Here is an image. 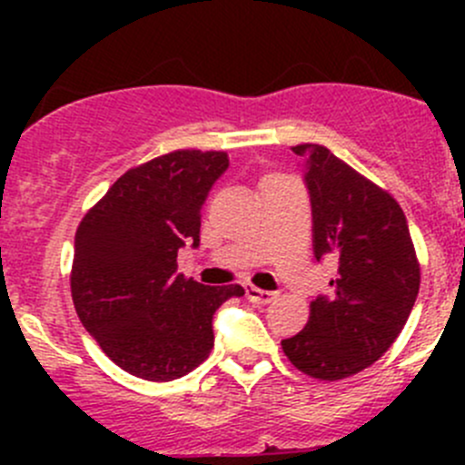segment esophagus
Here are the masks:
<instances>
[{"instance_id": "1", "label": "esophagus", "mask_w": 465, "mask_h": 465, "mask_svg": "<svg viewBox=\"0 0 465 465\" xmlns=\"http://www.w3.org/2000/svg\"><path fill=\"white\" fill-rule=\"evenodd\" d=\"M245 294L252 303H272L276 299L274 292H267V290L254 288V285H247Z\"/></svg>"}]
</instances>
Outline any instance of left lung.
Wrapping results in <instances>:
<instances>
[{
    "label": "left lung",
    "instance_id": "1",
    "mask_svg": "<svg viewBox=\"0 0 465 465\" xmlns=\"http://www.w3.org/2000/svg\"><path fill=\"white\" fill-rule=\"evenodd\" d=\"M306 159L315 259L340 261L331 297L311 303L303 331L281 341L290 362L317 380H344L387 353L420 288V265L401 204L326 145L299 143Z\"/></svg>",
    "mask_w": 465,
    "mask_h": 465
}]
</instances>
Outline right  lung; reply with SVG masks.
I'll return each instance as SVG.
<instances>
[{
    "label": "right lung",
    "mask_w": 465,
    "mask_h": 465,
    "mask_svg": "<svg viewBox=\"0 0 465 465\" xmlns=\"http://www.w3.org/2000/svg\"><path fill=\"white\" fill-rule=\"evenodd\" d=\"M227 166L223 150H173L125 171L78 224L74 308L133 376L168 382L193 371L213 349V312L245 294L177 274V252L200 245V209Z\"/></svg>",
    "instance_id": "obj_1"
}]
</instances>
